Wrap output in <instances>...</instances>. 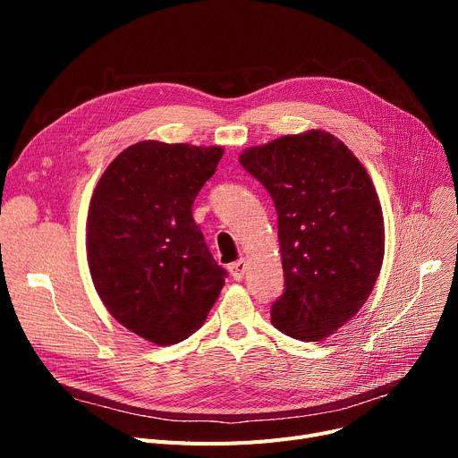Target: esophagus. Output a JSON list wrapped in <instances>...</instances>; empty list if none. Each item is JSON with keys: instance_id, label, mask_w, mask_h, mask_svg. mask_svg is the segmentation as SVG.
<instances>
[{"instance_id": "obj_1", "label": "esophagus", "mask_w": 458, "mask_h": 458, "mask_svg": "<svg viewBox=\"0 0 458 458\" xmlns=\"http://www.w3.org/2000/svg\"><path fill=\"white\" fill-rule=\"evenodd\" d=\"M228 271L233 276V280H242L245 276V271H247V261L245 259H237V261L230 263Z\"/></svg>"}]
</instances>
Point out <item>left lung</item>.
Masks as SVG:
<instances>
[{"instance_id": "left-lung-1", "label": "left lung", "mask_w": 458, "mask_h": 458, "mask_svg": "<svg viewBox=\"0 0 458 458\" xmlns=\"http://www.w3.org/2000/svg\"><path fill=\"white\" fill-rule=\"evenodd\" d=\"M273 197L285 290L271 323L301 342L334 334L373 292L384 258L375 185L345 144L323 130L284 135L239 156Z\"/></svg>"}]
</instances>
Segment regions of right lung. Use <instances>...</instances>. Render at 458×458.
Segmentation results:
<instances>
[{
	"instance_id": "1",
	"label": "right lung",
	"mask_w": 458,
	"mask_h": 458,
	"mask_svg": "<svg viewBox=\"0 0 458 458\" xmlns=\"http://www.w3.org/2000/svg\"><path fill=\"white\" fill-rule=\"evenodd\" d=\"M225 150L140 140L120 152L92 192L87 261L109 314L156 345L197 332L219 297L216 266L192 219Z\"/></svg>"
}]
</instances>
